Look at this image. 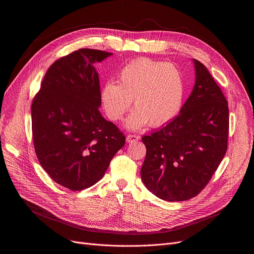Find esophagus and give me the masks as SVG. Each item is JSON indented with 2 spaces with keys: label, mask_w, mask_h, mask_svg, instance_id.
Returning a JSON list of instances; mask_svg holds the SVG:
<instances>
[{
  "label": "esophagus",
  "mask_w": 254,
  "mask_h": 254,
  "mask_svg": "<svg viewBox=\"0 0 254 254\" xmlns=\"http://www.w3.org/2000/svg\"><path fill=\"white\" fill-rule=\"evenodd\" d=\"M139 139V136L138 135H135V134H128L127 136V142H133V141H137Z\"/></svg>",
  "instance_id": "34e87169"
}]
</instances>
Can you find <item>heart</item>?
<instances>
[{
    "mask_svg": "<svg viewBox=\"0 0 254 254\" xmlns=\"http://www.w3.org/2000/svg\"><path fill=\"white\" fill-rule=\"evenodd\" d=\"M185 80L181 71L167 62L139 58L121 71L119 83H104L100 98L107 117L121 120L132 99L136 106L125 122L128 129H137L149 123L161 127L171 122L182 108Z\"/></svg>",
    "mask_w": 254,
    "mask_h": 254,
    "instance_id": "b5f03b06",
    "label": "heart"
}]
</instances>
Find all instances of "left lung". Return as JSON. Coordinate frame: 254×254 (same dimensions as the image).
<instances>
[{"label": "left lung", "mask_w": 254, "mask_h": 254, "mask_svg": "<svg viewBox=\"0 0 254 254\" xmlns=\"http://www.w3.org/2000/svg\"><path fill=\"white\" fill-rule=\"evenodd\" d=\"M195 84L180 115L141 137L142 183L166 201H185L208 184L227 151V100L207 68L193 59Z\"/></svg>", "instance_id": "left-lung-1"}]
</instances>
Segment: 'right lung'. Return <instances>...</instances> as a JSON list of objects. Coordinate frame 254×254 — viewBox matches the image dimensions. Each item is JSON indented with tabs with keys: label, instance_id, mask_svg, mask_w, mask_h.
I'll return each instance as SVG.
<instances>
[{
	"label": "right lung",
	"instance_id": "add662e5",
	"mask_svg": "<svg viewBox=\"0 0 254 254\" xmlns=\"http://www.w3.org/2000/svg\"><path fill=\"white\" fill-rule=\"evenodd\" d=\"M113 53L79 49L47 70L31 107L36 155L57 184L80 191L103 177L126 136L100 114L94 64Z\"/></svg>",
	"mask_w": 254,
	"mask_h": 254
}]
</instances>
